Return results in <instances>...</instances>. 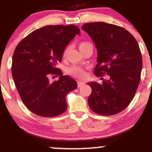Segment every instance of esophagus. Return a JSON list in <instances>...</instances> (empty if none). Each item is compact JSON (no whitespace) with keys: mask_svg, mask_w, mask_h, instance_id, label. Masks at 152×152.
I'll return each mask as SVG.
<instances>
[{"mask_svg":"<svg viewBox=\"0 0 152 152\" xmlns=\"http://www.w3.org/2000/svg\"><path fill=\"white\" fill-rule=\"evenodd\" d=\"M83 84H84V83L83 81H78V87H81Z\"/></svg>","mask_w":152,"mask_h":152,"instance_id":"34e87169","label":"esophagus"}]
</instances>
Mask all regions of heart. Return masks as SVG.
I'll use <instances>...</instances> for the list:
<instances>
[{
  "mask_svg": "<svg viewBox=\"0 0 152 152\" xmlns=\"http://www.w3.org/2000/svg\"><path fill=\"white\" fill-rule=\"evenodd\" d=\"M89 46H92V45L90 43L86 42V41H83V42L79 43V49L80 50H81L83 48H86V47ZM66 52H67V48L64 50V56L66 54ZM67 72L68 74L71 75V76H75V77H77V78H82L83 77V76H85V75H86L84 70H83L82 68L77 66H71V67L69 68L67 70Z\"/></svg>",
  "mask_w": 152,
  "mask_h": 152,
  "instance_id": "heart-1",
  "label": "heart"
}]
</instances>
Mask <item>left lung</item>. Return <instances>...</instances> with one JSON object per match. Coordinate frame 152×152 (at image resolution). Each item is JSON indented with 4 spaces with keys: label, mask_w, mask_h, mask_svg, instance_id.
I'll return each mask as SVG.
<instances>
[{
    "label": "left lung",
    "mask_w": 152,
    "mask_h": 152,
    "mask_svg": "<svg viewBox=\"0 0 152 152\" xmlns=\"http://www.w3.org/2000/svg\"><path fill=\"white\" fill-rule=\"evenodd\" d=\"M81 28L96 47L94 74L99 77L109 75L102 84L95 81L87 83L92 89L88 105L96 114H118L132 102L140 82L142 58L139 44L128 31L113 24L88 23Z\"/></svg>",
    "instance_id": "left-lung-1"
}]
</instances>
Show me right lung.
<instances>
[{
  "label": "right lung",
  "instance_id": "obj_1",
  "mask_svg": "<svg viewBox=\"0 0 152 152\" xmlns=\"http://www.w3.org/2000/svg\"><path fill=\"white\" fill-rule=\"evenodd\" d=\"M78 34L80 29L74 25L46 26L28 35L15 48L12 76L22 102L34 114L53 117L67 109L66 96L77 83L56 66L68 43ZM52 75L60 76L58 81L50 83Z\"/></svg>",
  "mask_w": 152,
  "mask_h": 152
}]
</instances>
